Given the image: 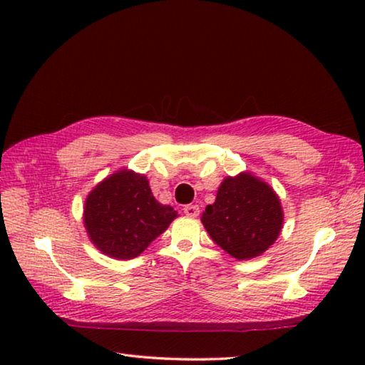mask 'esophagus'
I'll return each mask as SVG.
<instances>
[{
	"mask_svg": "<svg viewBox=\"0 0 365 365\" xmlns=\"http://www.w3.org/2000/svg\"><path fill=\"white\" fill-rule=\"evenodd\" d=\"M183 212L188 215V217H196V215H200V206L196 205H187L183 207Z\"/></svg>",
	"mask_w": 365,
	"mask_h": 365,
	"instance_id": "34e87169",
	"label": "esophagus"
}]
</instances>
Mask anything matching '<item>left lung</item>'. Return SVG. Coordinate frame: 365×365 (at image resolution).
<instances>
[{
    "label": "left lung",
    "mask_w": 365,
    "mask_h": 365,
    "mask_svg": "<svg viewBox=\"0 0 365 365\" xmlns=\"http://www.w3.org/2000/svg\"><path fill=\"white\" fill-rule=\"evenodd\" d=\"M201 220L214 243L243 261L262 255L275 242L283 212L279 196L267 183L240 174L222 182L215 202L206 207Z\"/></svg>",
    "instance_id": "8db88e82"
}]
</instances>
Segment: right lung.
<instances>
[{
    "mask_svg": "<svg viewBox=\"0 0 365 365\" xmlns=\"http://www.w3.org/2000/svg\"><path fill=\"white\" fill-rule=\"evenodd\" d=\"M177 217L174 207L154 200L145 175L122 170L91 191L85 202V227L104 255L133 259Z\"/></svg>",
    "mask_w": 365,
    "mask_h": 365,
    "instance_id": "add662e5",
    "label": "right lung"
}]
</instances>
